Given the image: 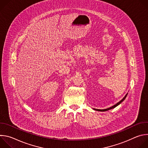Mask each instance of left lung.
Returning <instances> with one entry per match:
<instances>
[{
  "label": "left lung",
  "instance_id": "8db88e82",
  "mask_svg": "<svg viewBox=\"0 0 148 148\" xmlns=\"http://www.w3.org/2000/svg\"><path fill=\"white\" fill-rule=\"evenodd\" d=\"M127 95H128V93L125 95V96L123 97V98L122 100H121L119 102L116 103L115 105H114V106H112L111 107H110V108H107V109H104V110H99V109H95V108H93V110H95V111H102V112H103V111H108V110H110L113 109V108H115L116 107H117L118 105H119L121 102H122L125 100V99L126 98V96H127Z\"/></svg>",
  "mask_w": 148,
  "mask_h": 148
}]
</instances>
